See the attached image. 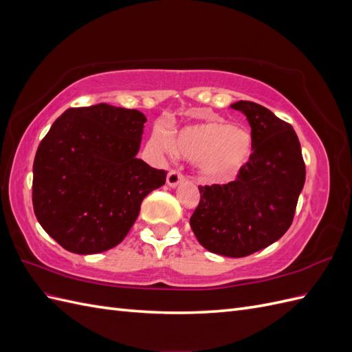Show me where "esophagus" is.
<instances>
[{"label": "esophagus", "mask_w": 352, "mask_h": 352, "mask_svg": "<svg viewBox=\"0 0 352 352\" xmlns=\"http://www.w3.org/2000/svg\"><path fill=\"white\" fill-rule=\"evenodd\" d=\"M184 180V175L179 172V170H170L168 175H167V185L168 186H177L180 182Z\"/></svg>", "instance_id": "34e87169"}]
</instances>
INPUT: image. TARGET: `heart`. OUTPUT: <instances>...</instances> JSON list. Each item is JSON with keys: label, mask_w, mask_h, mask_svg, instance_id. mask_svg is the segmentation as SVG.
<instances>
[{"label": "heart", "mask_w": 352, "mask_h": 352, "mask_svg": "<svg viewBox=\"0 0 352 352\" xmlns=\"http://www.w3.org/2000/svg\"><path fill=\"white\" fill-rule=\"evenodd\" d=\"M155 142L163 150L195 160L199 172L208 180L228 182L248 166L254 154V140L245 127L223 122H206L188 126L172 141L157 135Z\"/></svg>", "instance_id": "obj_1"}]
</instances>
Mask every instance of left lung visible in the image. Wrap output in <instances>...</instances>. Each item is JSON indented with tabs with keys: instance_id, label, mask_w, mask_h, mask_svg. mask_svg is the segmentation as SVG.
Instances as JSON below:
<instances>
[{
	"instance_id": "left-lung-1",
	"label": "left lung",
	"mask_w": 352,
	"mask_h": 352,
	"mask_svg": "<svg viewBox=\"0 0 352 352\" xmlns=\"http://www.w3.org/2000/svg\"><path fill=\"white\" fill-rule=\"evenodd\" d=\"M230 107L247 116L252 158L233 182L198 186L199 204L189 223L206 250L239 258L269 247L289 229L305 182V164L289 123L251 101Z\"/></svg>"
}]
</instances>
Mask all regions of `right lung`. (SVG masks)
I'll return each mask as SVG.
<instances>
[{
  "label": "right lung",
  "mask_w": 352,
  "mask_h": 352,
  "mask_svg": "<svg viewBox=\"0 0 352 352\" xmlns=\"http://www.w3.org/2000/svg\"><path fill=\"white\" fill-rule=\"evenodd\" d=\"M146 117L97 104L52 123L34 162L32 202L39 225L63 248L98 254L119 245L164 170L136 158Z\"/></svg>",
  "instance_id": "obj_1"
}]
</instances>
